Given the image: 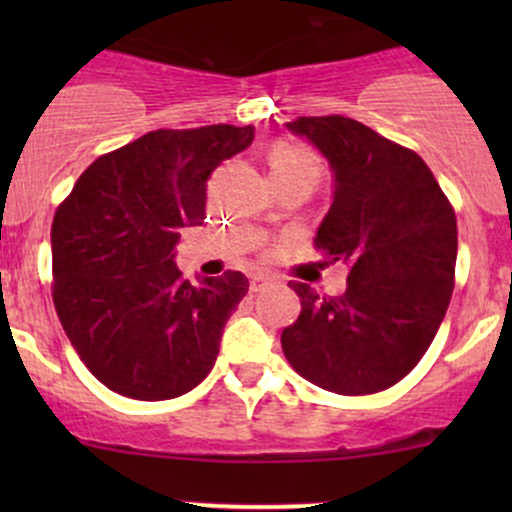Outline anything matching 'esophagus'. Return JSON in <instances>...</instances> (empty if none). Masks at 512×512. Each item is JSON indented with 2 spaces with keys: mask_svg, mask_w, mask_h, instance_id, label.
I'll return each mask as SVG.
<instances>
[{
  "mask_svg": "<svg viewBox=\"0 0 512 512\" xmlns=\"http://www.w3.org/2000/svg\"><path fill=\"white\" fill-rule=\"evenodd\" d=\"M267 284H272V276H267V274H252V279H250V291H262L264 286Z\"/></svg>",
  "mask_w": 512,
  "mask_h": 512,
  "instance_id": "34e87169",
  "label": "esophagus"
}]
</instances>
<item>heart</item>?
<instances>
[{
    "mask_svg": "<svg viewBox=\"0 0 512 512\" xmlns=\"http://www.w3.org/2000/svg\"><path fill=\"white\" fill-rule=\"evenodd\" d=\"M269 168H272V178L276 175H296L305 173L320 178V158L313 151L303 149L296 144H276L269 154Z\"/></svg>",
    "mask_w": 512,
    "mask_h": 512,
    "instance_id": "b5f03b06",
    "label": "heart"
}]
</instances>
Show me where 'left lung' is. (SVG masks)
I'll use <instances>...</instances> for the list:
<instances>
[{
    "mask_svg": "<svg viewBox=\"0 0 512 512\" xmlns=\"http://www.w3.org/2000/svg\"><path fill=\"white\" fill-rule=\"evenodd\" d=\"M332 170V204L315 248L349 262L342 296L293 281L301 315L281 332L296 373L337 395H373L409 373L436 337L457 260L455 211L431 168L342 115L298 117Z\"/></svg>",
    "mask_w": 512,
    "mask_h": 512,
    "instance_id": "1",
    "label": "left lung"
}]
</instances>
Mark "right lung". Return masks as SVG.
I'll return each instance as SVG.
<instances>
[{
	"label": "right lung",
	"instance_id": "obj_1",
	"mask_svg": "<svg viewBox=\"0 0 512 512\" xmlns=\"http://www.w3.org/2000/svg\"><path fill=\"white\" fill-rule=\"evenodd\" d=\"M255 127L156 129L98 158L52 221V301L69 342L108 390L142 402L190 392L219 356L245 274L182 279V228L202 226L207 180Z\"/></svg>",
	"mask_w": 512,
	"mask_h": 512
}]
</instances>
